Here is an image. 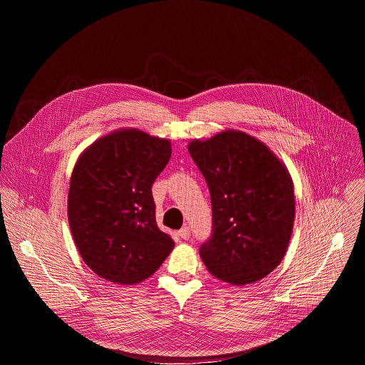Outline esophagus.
Returning <instances> with one entry per match:
<instances>
[{
  "label": "esophagus",
  "mask_w": 365,
  "mask_h": 365,
  "mask_svg": "<svg viewBox=\"0 0 365 365\" xmlns=\"http://www.w3.org/2000/svg\"><path fill=\"white\" fill-rule=\"evenodd\" d=\"M179 237L182 240H189L190 238V228L189 227H183L182 230H179Z\"/></svg>",
  "instance_id": "esophagus-1"
}]
</instances>
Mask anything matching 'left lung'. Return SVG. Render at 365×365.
<instances>
[{
	"instance_id": "left-lung-1",
	"label": "left lung",
	"mask_w": 365,
	"mask_h": 365,
	"mask_svg": "<svg viewBox=\"0 0 365 365\" xmlns=\"http://www.w3.org/2000/svg\"><path fill=\"white\" fill-rule=\"evenodd\" d=\"M187 150L211 193L212 231L199 248L206 269L231 284L266 277L293 230L289 172L262 141L240 131L195 140Z\"/></svg>"
}]
</instances>
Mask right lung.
<instances>
[{"label":"right lung","instance_id":"right-lung-1","mask_svg":"<svg viewBox=\"0 0 365 365\" xmlns=\"http://www.w3.org/2000/svg\"><path fill=\"white\" fill-rule=\"evenodd\" d=\"M169 140L121 130L95 141L71 178L68 217L86 266L99 277L135 284L175 247L159 230L151 186L170 160Z\"/></svg>","mask_w":365,"mask_h":365}]
</instances>
